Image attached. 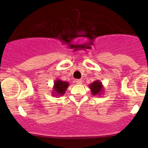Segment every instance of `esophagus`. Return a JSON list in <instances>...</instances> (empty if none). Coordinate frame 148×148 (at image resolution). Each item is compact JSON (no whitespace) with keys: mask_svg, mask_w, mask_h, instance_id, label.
Returning a JSON list of instances; mask_svg holds the SVG:
<instances>
[{"mask_svg":"<svg viewBox=\"0 0 148 148\" xmlns=\"http://www.w3.org/2000/svg\"><path fill=\"white\" fill-rule=\"evenodd\" d=\"M82 82H83V81H82V80H81V79H76V83L77 84H82Z\"/></svg>","mask_w":148,"mask_h":148,"instance_id":"1","label":"esophagus"}]
</instances>
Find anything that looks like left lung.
<instances>
[{
    "label": "left lung",
    "mask_w": 148,
    "mask_h": 148,
    "mask_svg": "<svg viewBox=\"0 0 148 148\" xmlns=\"http://www.w3.org/2000/svg\"><path fill=\"white\" fill-rule=\"evenodd\" d=\"M89 87L91 90L92 94L94 96L98 95H100L103 90L102 84H101V81H99V80L94 81L92 84L90 85Z\"/></svg>",
    "instance_id": "obj_1"
}]
</instances>
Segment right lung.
I'll list each match as a JSON object with an SVG mask.
<instances>
[{
    "label": "right lung",
    "instance_id": "add662e5",
    "mask_svg": "<svg viewBox=\"0 0 148 148\" xmlns=\"http://www.w3.org/2000/svg\"><path fill=\"white\" fill-rule=\"evenodd\" d=\"M69 86V83L67 81H62L60 79L56 80L54 82L53 91V96H62L65 93L66 90Z\"/></svg>",
    "mask_w": 148,
    "mask_h": 148
}]
</instances>
